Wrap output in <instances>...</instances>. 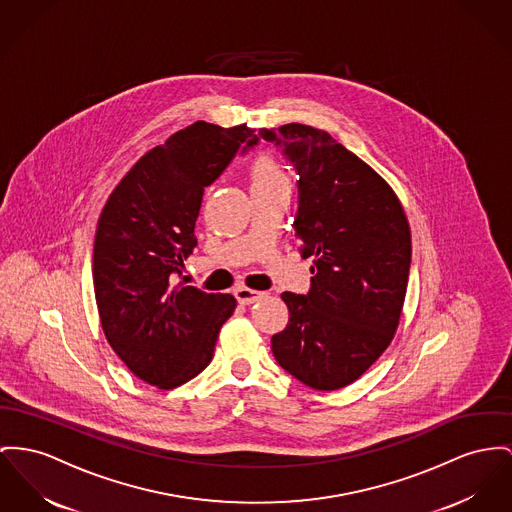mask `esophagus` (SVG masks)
<instances>
[{"label":"esophagus","instance_id":"esophagus-1","mask_svg":"<svg viewBox=\"0 0 512 512\" xmlns=\"http://www.w3.org/2000/svg\"><path fill=\"white\" fill-rule=\"evenodd\" d=\"M235 297H237L239 305H252V303H256L258 299H262L264 293L254 291V289H246V287H237V289H235Z\"/></svg>","mask_w":512,"mask_h":512}]
</instances>
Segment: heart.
<instances>
[{
  "label": "heart",
  "mask_w": 512,
  "mask_h": 512,
  "mask_svg": "<svg viewBox=\"0 0 512 512\" xmlns=\"http://www.w3.org/2000/svg\"><path fill=\"white\" fill-rule=\"evenodd\" d=\"M250 178H252V188L287 184V178H285V174L281 171V167H279V163L273 155H260L252 163Z\"/></svg>",
  "instance_id": "obj_1"
}]
</instances>
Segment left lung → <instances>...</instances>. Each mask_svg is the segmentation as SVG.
<instances>
[{"instance_id": "1", "label": "left lung", "mask_w": 512, "mask_h": 512, "mask_svg": "<svg viewBox=\"0 0 512 512\" xmlns=\"http://www.w3.org/2000/svg\"><path fill=\"white\" fill-rule=\"evenodd\" d=\"M260 137L299 174L293 227L314 264L307 295H281L289 324L272 338L273 357L310 388L338 390L394 338L411 264L408 219L392 188L328 132L285 124Z\"/></svg>"}]
</instances>
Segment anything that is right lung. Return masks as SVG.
<instances>
[{
  "mask_svg": "<svg viewBox=\"0 0 512 512\" xmlns=\"http://www.w3.org/2000/svg\"><path fill=\"white\" fill-rule=\"evenodd\" d=\"M254 139L246 124L200 120L145 153L103 207L93 281L104 336L134 375L163 390L204 371L237 307L233 295L186 285L182 272L198 246L205 186Z\"/></svg>",
  "mask_w": 512,
  "mask_h": 512,
  "instance_id": "1",
  "label": "right lung"
}]
</instances>
